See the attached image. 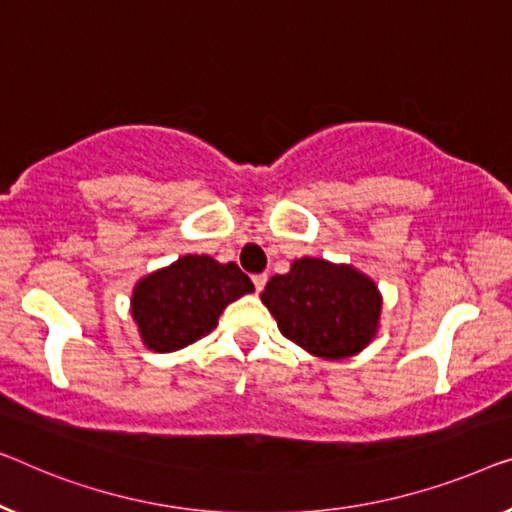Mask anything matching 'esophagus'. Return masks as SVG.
<instances>
[{
	"label": "esophagus",
	"mask_w": 512,
	"mask_h": 512,
	"mask_svg": "<svg viewBox=\"0 0 512 512\" xmlns=\"http://www.w3.org/2000/svg\"><path fill=\"white\" fill-rule=\"evenodd\" d=\"M266 280H269V278H266V273H257V276H253V285H255L257 292H262V289L266 287Z\"/></svg>",
	"instance_id": "1"
}]
</instances>
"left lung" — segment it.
<instances>
[{
	"label": "left lung",
	"instance_id": "obj_1",
	"mask_svg": "<svg viewBox=\"0 0 512 512\" xmlns=\"http://www.w3.org/2000/svg\"><path fill=\"white\" fill-rule=\"evenodd\" d=\"M262 303L287 340L326 361L356 356L379 331V287L352 264L294 259L285 276L266 282Z\"/></svg>",
	"mask_w": 512,
	"mask_h": 512
}]
</instances>
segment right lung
<instances>
[{"label":"right lung","mask_w":512,"mask_h":512,"mask_svg":"<svg viewBox=\"0 0 512 512\" xmlns=\"http://www.w3.org/2000/svg\"><path fill=\"white\" fill-rule=\"evenodd\" d=\"M255 285L234 262L209 255H183L137 280L131 315L142 345L170 354L216 329L220 312Z\"/></svg>","instance_id":"right-lung-1"}]
</instances>
